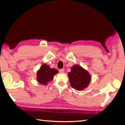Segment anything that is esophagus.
Instances as JSON below:
<instances>
[{
	"instance_id": "esophagus-1",
	"label": "esophagus",
	"mask_w": 125,
	"mask_h": 125,
	"mask_svg": "<svg viewBox=\"0 0 125 125\" xmlns=\"http://www.w3.org/2000/svg\"><path fill=\"white\" fill-rule=\"evenodd\" d=\"M59 73H64V70H63V69H59Z\"/></svg>"
}]
</instances>
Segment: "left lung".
Returning a JSON list of instances; mask_svg holds the SVG:
<instances>
[{
  "label": "left lung",
  "mask_w": 125,
  "mask_h": 125,
  "mask_svg": "<svg viewBox=\"0 0 125 125\" xmlns=\"http://www.w3.org/2000/svg\"><path fill=\"white\" fill-rule=\"evenodd\" d=\"M68 76L72 88L78 91L83 90L86 88L92 78L88 71L78 65L71 67V71L68 73Z\"/></svg>",
  "instance_id": "left-lung-1"
}]
</instances>
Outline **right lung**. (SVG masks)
I'll use <instances>...</instances> for the list:
<instances>
[{
  "mask_svg": "<svg viewBox=\"0 0 125 125\" xmlns=\"http://www.w3.org/2000/svg\"><path fill=\"white\" fill-rule=\"evenodd\" d=\"M58 73V71L54 68H51L46 63H43L36 72V81L40 84L46 85L53 80L54 75Z\"/></svg>",
  "mask_w": 125,
  "mask_h": 125,
  "instance_id": "add662e5",
  "label": "right lung"
}]
</instances>
